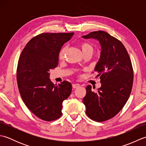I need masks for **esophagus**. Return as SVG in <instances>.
Returning a JSON list of instances; mask_svg holds the SVG:
<instances>
[{"label":"esophagus","mask_w":146,"mask_h":146,"mask_svg":"<svg viewBox=\"0 0 146 146\" xmlns=\"http://www.w3.org/2000/svg\"><path fill=\"white\" fill-rule=\"evenodd\" d=\"M80 85L78 84V83H74V84L72 85V87L73 88H78V87H80Z\"/></svg>","instance_id":"obj_1"}]
</instances>
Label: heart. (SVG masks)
Segmentation results:
<instances>
[{"instance_id": "heart-1", "label": "heart", "mask_w": 146, "mask_h": 146, "mask_svg": "<svg viewBox=\"0 0 146 146\" xmlns=\"http://www.w3.org/2000/svg\"><path fill=\"white\" fill-rule=\"evenodd\" d=\"M80 48L82 49L83 54H85L86 52H93V51H94L93 46L87 42H81L80 44ZM66 49H67L66 47H63L61 49L60 52H59V58H60V60H63L64 58L65 52L66 51Z\"/></svg>"}]
</instances>
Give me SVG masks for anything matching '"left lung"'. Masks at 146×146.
Returning a JSON list of instances; mask_svg holds the SVG:
<instances>
[{"mask_svg": "<svg viewBox=\"0 0 146 146\" xmlns=\"http://www.w3.org/2000/svg\"><path fill=\"white\" fill-rule=\"evenodd\" d=\"M82 38L97 40L101 46L100 58L95 67L101 87L95 92L88 85L83 102L88 117L103 122L116 115L128 100L134 78L132 63L122 43L108 33L98 31Z\"/></svg>", "mask_w": 146, "mask_h": 146, "instance_id": "1", "label": "left lung"}]
</instances>
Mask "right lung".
I'll return each instance as SVG.
<instances>
[{
  "instance_id": "add662e5",
  "label": "right lung",
  "mask_w": 146,
  "mask_h": 146,
  "mask_svg": "<svg viewBox=\"0 0 146 146\" xmlns=\"http://www.w3.org/2000/svg\"><path fill=\"white\" fill-rule=\"evenodd\" d=\"M73 35L42 33L34 37L19 60L17 82L21 98L26 107L43 120L60 118L63 102L71 93L70 82L54 85L49 79V71L58 66L59 52Z\"/></svg>"
}]
</instances>
